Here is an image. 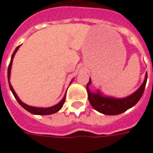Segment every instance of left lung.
<instances>
[{"label":"left lung","instance_id":"1","mask_svg":"<svg viewBox=\"0 0 153 153\" xmlns=\"http://www.w3.org/2000/svg\"><path fill=\"white\" fill-rule=\"evenodd\" d=\"M148 79V73H146L145 80L139 89L131 96L123 99H115L112 97H104L100 96L99 93H92L89 90V85L91 84V79L86 85V90L88 93V100L92 107L97 111L107 115H116L120 114L126 110L130 109L131 107L135 105L138 100L141 99L144 92Z\"/></svg>","mask_w":153,"mask_h":153}]
</instances>
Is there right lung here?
<instances>
[{
    "label": "right lung",
    "mask_w": 153,
    "mask_h": 153,
    "mask_svg": "<svg viewBox=\"0 0 153 153\" xmlns=\"http://www.w3.org/2000/svg\"><path fill=\"white\" fill-rule=\"evenodd\" d=\"M19 46L16 48L15 52L13 53L12 56H11V60H10V62L9 67H8V72H7V75H8V80H9V85H10V88L11 90V91H12L13 95L15 96V98L16 99V100L18 101L20 105L22 106L23 108L25 109H26L27 111H29L30 113L33 114H39V115H48V114H54L57 112V111H59L60 109H62V107L63 106V104L65 102V99H66V95L63 97V99L60 102L57 104L56 105L52 106V107H49V108H36V107H32V106H29L25 105V104H24V103L19 99V97L17 96V95L16 94V92L14 91V89H13L12 85H10V69H11V66H12V60H13V57L15 56V54H16V51L18 50V48H19Z\"/></svg>",
    "instance_id": "1"
}]
</instances>
